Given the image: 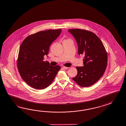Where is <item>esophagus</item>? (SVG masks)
<instances>
[{
    "label": "esophagus",
    "instance_id": "34e87169",
    "mask_svg": "<svg viewBox=\"0 0 126 126\" xmlns=\"http://www.w3.org/2000/svg\"><path fill=\"white\" fill-rule=\"evenodd\" d=\"M63 68L64 69H69V67H65V66H63Z\"/></svg>",
    "mask_w": 126,
    "mask_h": 126
}]
</instances>
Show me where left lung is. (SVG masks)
Wrapping results in <instances>:
<instances>
[{"label": "left lung", "mask_w": 126, "mask_h": 126, "mask_svg": "<svg viewBox=\"0 0 126 126\" xmlns=\"http://www.w3.org/2000/svg\"><path fill=\"white\" fill-rule=\"evenodd\" d=\"M78 45L79 55H83L84 66L76 67L77 75L72 79L82 87H89L103 76L108 56L103 43L92 32L81 29H69Z\"/></svg>", "instance_id": "left-lung-1"}]
</instances>
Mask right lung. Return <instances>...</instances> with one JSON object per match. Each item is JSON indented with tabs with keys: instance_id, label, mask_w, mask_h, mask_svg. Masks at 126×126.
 Returning <instances> with one entry per match:
<instances>
[{
	"instance_id": "1",
	"label": "right lung",
	"mask_w": 126,
	"mask_h": 126,
	"mask_svg": "<svg viewBox=\"0 0 126 126\" xmlns=\"http://www.w3.org/2000/svg\"><path fill=\"white\" fill-rule=\"evenodd\" d=\"M62 29L40 31L27 36L20 46L17 67L23 80L37 90L47 88L53 82L61 66H50L44 62L49 47L57 38Z\"/></svg>"
}]
</instances>
